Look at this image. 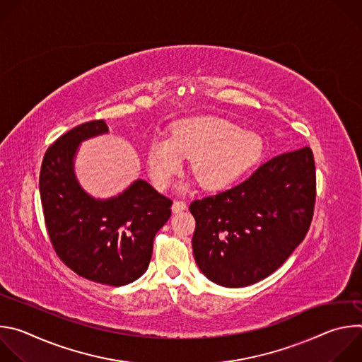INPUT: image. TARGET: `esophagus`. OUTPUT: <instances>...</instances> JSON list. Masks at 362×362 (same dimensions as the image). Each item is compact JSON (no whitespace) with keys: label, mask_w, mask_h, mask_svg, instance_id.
Returning a JSON list of instances; mask_svg holds the SVG:
<instances>
[{"label":"esophagus","mask_w":362,"mask_h":362,"mask_svg":"<svg viewBox=\"0 0 362 362\" xmlns=\"http://www.w3.org/2000/svg\"><path fill=\"white\" fill-rule=\"evenodd\" d=\"M185 209H186V203H185V202H182V200H175V202H173L172 211H173L175 214H179V212H182V211H185Z\"/></svg>","instance_id":"34e87169"}]
</instances>
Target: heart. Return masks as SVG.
Masks as SVG:
<instances>
[{"instance_id":"b5f03b06","label":"heart","mask_w":362,"mask_h":362,"mask_svg":"<svg viewBox=\"0 0 362 362\" xmlns=\"http://www.w3.org/2000/svg\"><path fill=\"white\" fill-rule=\"evenodd\" d=\"M264 140L235 123L196 116L177 122L169 136L154 139L146 151L148 175L165 190L180 173L183 159L192 160V173L202 187L221 190L255 168L264 154Z\"/></svg>"}]
</instances>
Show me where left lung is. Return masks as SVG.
<instances>
[{"mask_svg":"<svg viewBox=\"0 0 362 362\" xmlns=\"http://www.w3.org/2000/svg\"><path fill=\"white\" fill-rule=\"evenodd\" d=\"M315 162L303 147L268 160L245 182L190 203L202 274L242 288L275 272L303 240L315 204Z\"/></svg>","mask_w":362,"mask_h":362,"instance_id":"left-lung-1","label":"left lung"}]
</instances>
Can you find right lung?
Wrapping results in <instances>:
<instances>
[{
  "label": "right lung",
  "instance_id": "obj_1",
  "mask_svg": "<svg viewBox=\"0 0 362 362\" xmlns=\"http://www.w3.org/2000/svg\"><path fill=\"white\" fill-rule=\"evenodd\" d=\"M107 133L105 120H93L59 137L42 159L40 194L60 259L86 279L122 286L147 271L153 239L172 215V200L143 179L107 199L81 187L74 170L78 147Z\"/></svg>",
  "mask_w": 362,
  "mask_h": 362
}]
</instances>
